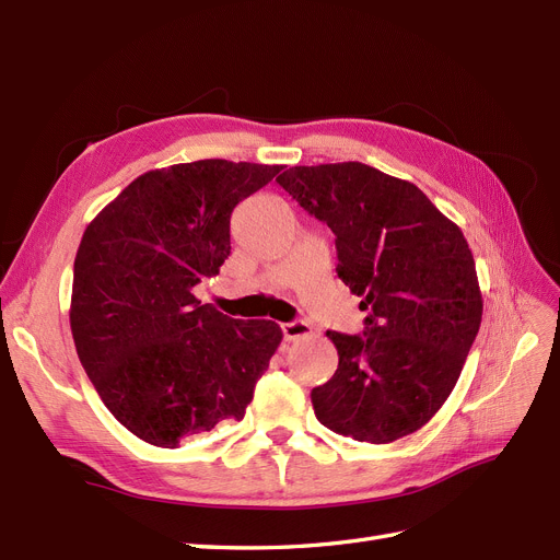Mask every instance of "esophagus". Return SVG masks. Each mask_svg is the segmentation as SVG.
<instances>
[{"label":"esophagus","mask_w":560,"mask_h":560,"mask_svg":"<svg viewBox=\"0 0 560 560\" xmlns=\"http://www.w3.org/2000/svg\"><path fill=\"white\" fill-rule=\"evenodd\" d=\"M282 334H284L287 341H296V338H301V336L313 334V329H311L308 322L294 319V322H284V325H282Z\"/></svg>","instance_id":"obj_1"}]
</instances>
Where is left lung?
Listing matches in <instances>:
<instances>
[{
  "label": "left lung",
  "instance_id": "1",
  "mask_svg": "<svg viewBox=\"0 0 560 560\" xmlns=\"http://www.w3.org/2000/svg\"><path fill=\"white\" fill-rule=\"evenodd\" d=\"M336 235V273L369 311L364 336L327 331L338 369L313 387L317 420L389 444L442 409L481 327L483 301L463 231L416 184L348 161L276 179Z\"/></svg>",
  "mask_w": 560,
  "mask_h": 560
}]
</instances>
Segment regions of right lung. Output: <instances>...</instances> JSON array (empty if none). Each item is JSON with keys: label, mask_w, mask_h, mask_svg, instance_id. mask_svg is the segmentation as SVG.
<instances>
[{"label": "right lung", "mask_w": 560, "mask_h": 560, "mask_svg": "<svg viewBox=\"0 0 560 560\" xmlns=\"http://www.w3.org/2000/svg\"><path fill=\"white\" fill-rule=\"evenodd\" d=\"M282 165L206 159L132 179L83 231L70 327L112 416L177 448L243 420L282 341L270 319H233L194 296L231 254V212Z\"/></svg>", "instance_id": "add662e5"}]
</instances>
